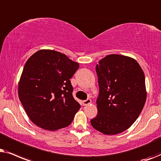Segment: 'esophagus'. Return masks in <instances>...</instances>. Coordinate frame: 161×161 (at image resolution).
Segmentation results:
<instances>
[{
  "label": "esophagus",
  "instance_id": "esophagus-1",
  "mask_svg": "<svg viewBox=\"0 0 161 161\" xmlns=\"http://www.w3.org/2000/svg\"><path fill=\"white\" fill-rule=\"evenodd\" d=\"M91 100L90 99V98H87V99L83 101V102H82V104H83V105H84V106L88 105V104H91Z\"/></svg>",
  "mask_w": 161,
  "mask_h": 161
}]
</instances>
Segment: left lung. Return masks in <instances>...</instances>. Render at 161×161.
<instances>
[{"instance_id": "left-lung-1", "label": "left lung", "mask_w": 161, "mask_h": 161, "mask_svg": "<svg viewBox=\"0 0 161 161\" xmlns=\"http://www.w3.org/2000/svg\"><path fill=\"white\" fill-rule=\"evenodd\" d=\"M96 71L98 114L91 120V125L105 135L121 133L131 127L144 106V74L136 60L119 54L101 59Z\"/></svg>"}]
</instances>
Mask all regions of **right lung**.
I'll return each instance as SVG.
<instances>
[{
  "instance_id": "add662e5",
  "label": "right lung",
  "mask_w": 161,
  "mask_h": 161,
  "mask_svg": "<svg viewBox=\"0 0 161 161\" xmlns=\"http://www.w3.org/2000/svg\"><path fill=\"white\" fill-rule=\"evenodd\" d=\"M79 63L53 50H40L28 59L18 86V96L34 124L53 131L68 127L81 108L73 97L70 79Z\"/></svg>"
}]
</instances>
